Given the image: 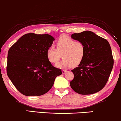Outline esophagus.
<instances>
[{
    "label": "esophagus",
    "mask_w": 121,
    "mask_h": 121,
    "mask_svg": "<svg viewBox=\"0 0 121 121\" xmlns=\"http://www.w3.org/2000/svg\"><path fill=\"white\" fill-rule=\"evenodd\" d=\"M66 70H62V74H65V73H66Z\"/></svg>",
    "instance_id": "obj_1"
}]
</instances>
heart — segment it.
I'll list each match as a JSON object with an SVG mask.
<instances>
[{"instance_id": "b5f03b06", "label": "heart", "mask_w": 121, "mask_h": 121, "mask_svg": "<svg viewBox=\"0 0 121 121\" xmlns=\"http://www.w3.org/2000/svg\"><path fill=\"white\" fill-rule=\"evenodd\" d=\"M56 49L53 47L47 50L46 56L50 62L57 64L61 58L64 59L57 67L64 68L78 66L83 61L85 54V46L80 41H75L66 37H62L56 43Z\"/></svg>"}]
</instances>
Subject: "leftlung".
<instances>
[{"label": "left lung", "mask_w": 121, "mask_h": 121, "mask_svg": "<svg viewBox=\"0 0 121 121\" xmlns=\"http://www.w3.org/2000/svg\"><path fill=\"white\" fill-rule=\"evenodd\" d=\"M71 38L84 44L85 54L82 63L71 70L74 78L70 86L80 94L98 92L106 84L113 66L109 42L89 30L72 34Z\"/></svg>", "instance_id": "8db88e82"}]
</instances>
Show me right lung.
<instances>
[{
    "instance_id": "1",
    "label": "right lung",
    "mask_w": 121,
    "mask_h": 121,
    "mask_svg": "<svg viewBox=\"0 0 121 121\" xmlns=\"http://www.w3.org/2000/svg\"><path fill=\"white\" fill-rule=\"evenodd\" d=\"M55 39L48 34L27 33L8 52L7 73L17 89L24 95L39 96L52 87L61 69L53 67L46 56Z\"/></svg>"
}]
</instances>
